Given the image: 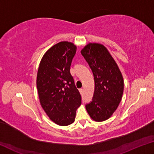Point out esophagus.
Masks as SVG:
<instances>
[{"label":"esophagus","mask_w":154,"mask_h":154,"mask_svg":"<svg viewBox=\"0 0 154 154\" xmlns=\"http://www.w3.org/2000/svg\"><path fill=\"white\" fill-rule=\"evenodd\" d=\"M79 92H80V93L82 94L83 92V90L82 89V88H81V89H79Z\"/></svg>","instance_id":"1"}]
</instances>
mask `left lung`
Masks as SVG:
<instances>
[{
  "instance_id": "obj_1",
  "label": "left lung",
  "mask_w": 154,
  "mask_h": 154,
  "mask_svg": "<svg viewBox=\"0 0 154 154\" xmlns=\"http://www.w3.org/2000/svg\"><path fill=\"white\" fill-rule=\"evenodd\" d=\"M89 64L94 78V92L85 108L91 118L96 122L109 119L122 100L124 79L113 57L105 46L89 43L81 51Z\"/></svg>"
}]
</instances>
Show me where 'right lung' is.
I'll list each match as a JSON object with an SVG mask.
<instances>
[{"instance_id": "right-lung-1", "label": "right lung", "mask_w": 154, "mask_h": 154, "mask_svg": "<svg viewBox=\"0 0 154 154\" xmlns=\"http://www.w3.org/2000/svg\"><path fill=\"white\" fill-rule=\"evenodd\" d=\"M76 51L73 43L60 42L44 54L38 67L36 87L41 105L59 126L71 124L82 104V96L70 72Z\"/></svg>"}]
</instances>
